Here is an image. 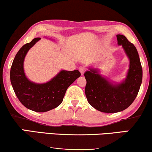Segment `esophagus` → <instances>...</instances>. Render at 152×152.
Instances as JSON below:
<instances>
[{
  "instance_id": "esophagus-1",
  "label": "esophagus",
  "mask_w": 152,
  "mask_h": 152,
  "mask_svg": "<svg viewBox=\"0 0 152 152\" xmlns=\"http://www.w3.org/2000/svg\"><path fill=\"white\" fill-rule=\"evenodd\" d=\"M79 70H80L81 74L84 75L85 71H86V68H85L84 67H83V66H80V67L79 68Z\"/></svg>"
}]
</instances>
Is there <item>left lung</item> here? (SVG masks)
<instances>
[{
  "mask_svg": "<svg viewBox=\"0 0 152 152\" xmlns=\"http://www.w3.org/2000/svg\"><path fill=\"white\" fill-rule=\"evenodd\" d=\"M116 37L118 45H122L129 59L125 80L113 84L93 68L84 73L87 100L93 108L104 113H117L129 107L138 95L142 80V66L136 47L124 35Z\"/></svg>",
  "mask_w": 152,
  "mask_h": 152,
  "instance_id": "1",
  "label": "left lung"
}]
</instances>
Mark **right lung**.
I'll use <instances>...</instances> for the list:
<instances>
[{
  "instance_id": "add662e5",
  "label": "right lung",
  "mask_w": 152,
  "mask_h": 152,
  "mask_svg": "<svg viewBox=\"0 0 152 152\" xmlns=\"http://www.w3.org/2000/svg\"><path fill=\"white\" fill-rule=\"evenodd\" d=\"M40 39L39 37L34 39L18 50L12 64L10 81L16 97L24 107L36 112H46L61 104L67 88L81 73L78 70H62L44 84L29 80L24 72V59L29 50Z\"/></svg>"
}]
</instances>
